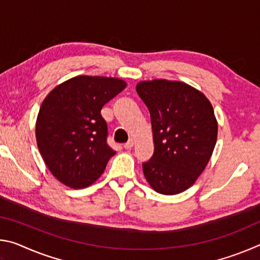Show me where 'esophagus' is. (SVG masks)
<instances>
[{"label":"esophagus","instance_id":"1","mask_svg":"<svg viewBox=\"0 0 260 260\" xmlns=\"http://www.w3.org/2000/svg\"><path fill=\"white\" fill-rule=\"evenodd\" d=\"M133 146H134V141L133 140H129V141H127V142L124 144V148L125 149H132V148H133Z\"/></svg>","mask_w":260,"mask_h":260}]
</instances>
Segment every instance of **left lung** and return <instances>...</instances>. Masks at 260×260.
I'll return each mask as SVG.
<instances>
[{
	"instance_id": "obj_1",
	"label": "left lung",
	"mask_w": 260,
	"mask_h": 260,
	"mask_svg": "<svg viewBox=\"0 0 260 260\" xmlns=\"http://www.w3.org/2000/svg\"><path fill=\"white\" fill-rule=\"evenodd\" d=\"M136 91L150 112L155 144L152 157L142 164L144 177L157 192H182L203 172L217 142L212 105L180 81H141Z\"/></svg>"
}]
</instances>
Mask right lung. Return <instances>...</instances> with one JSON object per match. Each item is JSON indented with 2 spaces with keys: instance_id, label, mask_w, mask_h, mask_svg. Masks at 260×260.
<instances>
[{
  "instance_id": "add662e5",
  "label": "right lung",
  "mask_w": 260,
  "mask_h": 260,
  "mask_svg": "<svg viewBox=\"0 0 260 260\" xmlns=\"http://www.w3.org/2000/svg\"><path fill=\"white\" fill-rule=\"evenodd\" d=\"M121 79L78 76L55 87L42 102L35 135L52 175L71 188L98 180L116 151L108 146L101 110L125 89Z\"/></svg>"
}]
</instances>
